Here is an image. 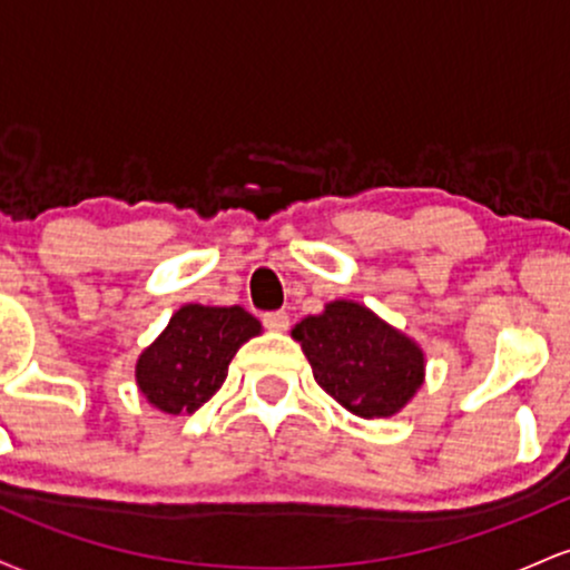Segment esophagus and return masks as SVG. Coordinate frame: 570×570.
<instances>
[{
  "label": "esophagus",
  "mask_w": 570,
  "mask_h": 570,
  "mask_svg": "<svg viewBox=\"0 0 570 570\" xmlns=\"http://www.w3.org/2000/svg\"><path fill=\"white\" fill-rule=\"evenodd\" d=\"M263 324H265L271 332H286V330H289V313H284V311L265 313Z\"/></svg>",
  "instance_id": "1"
}]
</instances>
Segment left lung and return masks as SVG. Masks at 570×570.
I'll list each match as a JSON object with an SVG mask.
<instances>
[{
	"label": "left lung",
	"instance_id": "obj_1",
	"mask_svg": "<svg viewBox=\"0 0 570 570\" xmlns=\"http://www.w3.org/2000/svg\"><path fill=\"white\" fill-rule=\"evenodd\" d=\"M292 337L322 389L358 417L396 415L426 381V353L402 330L353 299L326 303Z\"/></svg>",
	"mask_w": 570,
	"mask_h": 570
}]
</instances>
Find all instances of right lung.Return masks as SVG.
<instances>
[{
    "label": "right lung",
    "instance_id": "add662e5",
    "mask_svg": "<svg viewBox=\"0 0 570 570\" xmlns=\"http://www.w3.org/2000/svg\"><path fill=\"white\" fill-rule=\"evenodd\" d=\"M257 335L263 324L240 305H181L136 358V385L166 415H189L217 394L235 353Z\"/></svg>",
    "mask_w": 570,
    "mask_h": 570
}]
</instances>
